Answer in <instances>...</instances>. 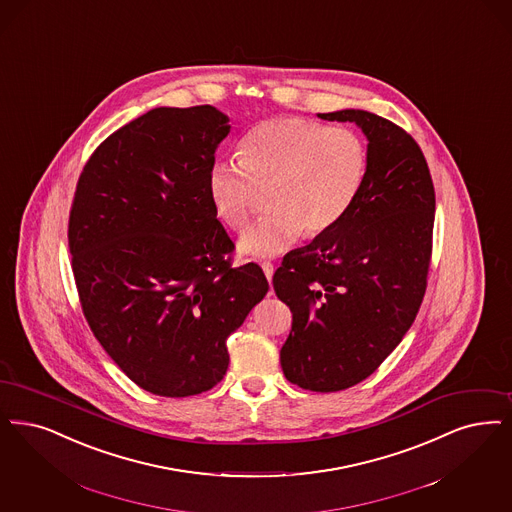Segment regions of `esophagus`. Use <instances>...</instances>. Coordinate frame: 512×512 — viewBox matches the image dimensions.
I'll list each match as a JSON object with an SVG mask.
<instances>
[{
    "label": "esophagus",
    "mask_w": 512,
    "mask_h": 512,
    "mask_svg": "<svg viewBox=\"0 0 512 512\" xmlns=\"http://www.w3.org/2000/svg\"><path fill=\"white\" fill-rule=\"evenodd\" d=\"M263 270H265V276H266V280H268V284H270V286H272V276H274V265H272V263H268V261H265V263H263Z\"/></svg>",
    "instance_id": "34e87169"
}]
</instances>
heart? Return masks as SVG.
I'll return each mask as SVG.
<instances>
[{
    "label": "heart",
    "mask_w": 512,
    "mask_h": 512,
    "mask_svg": "<svg viewBox=\"0 0 512 512\" xmlns=\"http://www.w3.org/2000/svg\"><path fill=\"white\" fill-rule=\"evenodd\" d=\"M368 175V146L345 125L278 116L253 125L238 146V164L217 162L207 175L215 215L244 230L265 194V217L242 234L246 257H274L301 234L324 236L347 217Z\"/></svg>",
    "instance_id": "1"
}]
</instances>
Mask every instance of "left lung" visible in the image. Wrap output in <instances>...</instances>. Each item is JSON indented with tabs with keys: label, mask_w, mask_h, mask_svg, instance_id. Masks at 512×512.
<instances>
[{
	"label": "left lung",
	"mask_w": 512,
	"mask_h": 512,
	"mask_svg": "<svg viewBox=\"0 0 512 512\" xmlns=\"http://www.w3.org/2000/svg\"><path fill=\"white\" fill-rule=\"evenodd\" d=\"M354 122L368 137V175L347 217L287 253L272 284L293 312L280 362L312 392L358 385L411 328L432 255L434 184L415 139L366 110L318 114Z\"/></svg>",
	"instance_id": "8db88e82"
}]
</instances>
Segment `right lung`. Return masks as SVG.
<instances>
[{"label":"right lung","instance_id":"obj_1","mask_svg":"<svg viewBox=\"0 0 512 512\" xmlns=\"http://www.w3.org/2000/svg\"><path fill=\"white\" fill-rule=\"evenodd\" d=\"M228 131L209 104L154 108L106 137L76 184L68 247L83 316L118 368L158 396L221 383L226 339L268 291L257 263L232 265L207 196Z\"/></svg>","mask_w":512,"mask_h":512}]
</instances>
